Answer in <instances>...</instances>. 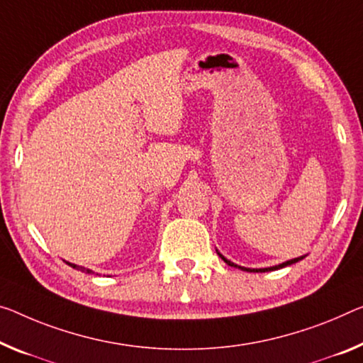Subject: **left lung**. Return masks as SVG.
Instances as JSON below:
<instances>
[{"label":"left lung","mask_w":363,"mask_h":363,"mask_svg":"<svg viewBox=\"0 0 363 363\" xmlns=\"http://www.w3.org/2000/svg\"><path fill=\"white\" fill-rule=\"evenodd\" d=\"M217 255L220 256L222 259L225 261V263L228 264V266H233V267H238V269H242V271H261V272H264V271H276V269H281V267H286V266H289V264H294V263H297V261H300L303 258H295V259H291V261H286V263H282V264H279V266H272V267H264V269H248V267H242V266H237V264H233L232 261H228L227 258H224V256H222L219 252H217Z\"/></svg>","instance_id":"obj_1"}]
</instances>
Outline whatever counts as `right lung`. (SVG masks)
<instances>
[{
	"instance_id": "obj_1",
	"label": "right lung",
	"mask_w": 363,
	"mask_h": 363,
	"mask_svg": "<svg viewBox=\"0 0 363 363\" xmlns=\"http://www.w3.org/2000/svg\"><path fill=\"white\" fill-rule=\"evenodd\" d=\"M71 267H74V269H79V271H82V272H87V274H91V269H86V267H82V266H76V264H71V263H68Z\"/></svg>"
}]
</instances>
